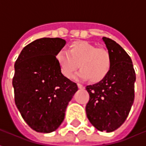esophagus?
<instances>
[{"instance_id":"esophagus-1","label":"esophagus","mask_w":146,"mask_h":146,"mask_svg":"<svg viewBox=\"0 0 146 146\" xmlns=\"http://www.w3.org/2000/svg\"><path fill=\"white\" fill-rule=\"evenodd\" d=\"M77 86H78V88L80 89H84V86H83L82 84H77Z\"/></svg>"}]
</instances>
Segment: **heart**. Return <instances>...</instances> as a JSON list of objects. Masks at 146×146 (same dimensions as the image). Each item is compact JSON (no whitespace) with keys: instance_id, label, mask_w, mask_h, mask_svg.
Listing matches in <instances>:
<instances>
[{"instance_id":"1","label":"heart","mask_w":146,"mask_h":146,"mask_svg":"<svg viewBox=\"0 0 146 146\" xmlns=\"http://www.w3.org/2000/svg\"><path fill=\"white\" fill-rule=\"evenodd\" d=\"M61 73L70 79L80 67L77 77L90 79L92 83H99L109 75L112 68V56L108 49L96 48L88 41L80 40L70 44L68 51H58L55 55Z\"/></svg>"}]
</instances>
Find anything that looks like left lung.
Instances as JSON below:
<instances>
[{"label":"left lung","instance_id":"8db88e82","mask_svg":"<svg viewBox=\"0 0 146 146\" xmlns=\"http://www.w3.org/2000/svg\"><path fill=\"white\" fill-rule=\"evenodd\" d=\"M112 56V68L102 81L86 87L89 121L100 131L112 132L128 116L135 99V72L128 54L116 41L102 37Z\"/></svg>","mask_w":146,"mask_h":146}]
</instances>
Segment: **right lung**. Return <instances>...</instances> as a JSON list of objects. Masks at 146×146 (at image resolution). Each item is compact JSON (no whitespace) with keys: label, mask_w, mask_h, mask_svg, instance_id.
Instances as JSON below:
<instances>
[{"label":"right lung","mask_w":146,"mask_h":146,"mask_svg":"<svg viewBox=\"0 0 146 146\" xmlns=\"http://www.w3.org/2000/svg\"><path fill=\"white\" fill-rule=\"evenodd\" d=\"M62 38L37 39L22 50L12 79L15 102L23 119L36 132L50 133L61 125L69 102L78 90L61 73L55 55Z\"/></svg>","instance_id":"1"}]
</instances>
